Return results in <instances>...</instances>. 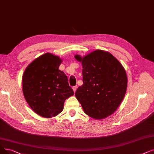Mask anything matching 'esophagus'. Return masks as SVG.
<instances>
[{
	"mask_svg": "<svg viewBox=\"0 0 154 154\" xmlns=\"http://www.w3.org/2000/svg\"><path fill=\"white\" fill-rule=\"evenodd\" d=\"M77 89V85H75V86H73V88H72V89H73V92H75V91H76Z\"/></svg>",
	"mask_w": 154,
	"mask_h": 154,
	"instance_id": "34e87169",
	"label": "esophagus"
}]
</instances>
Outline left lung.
Returning a JSON list of instances; mask_svg holds the SVG:
<instances>
[{"mask_svg":"<svg viewBox=\"0 0 154 154\" xmlns=\"http://www.w3.org/2000/svg\"><path fill=\"white\" fill-rule=\"evenodd\" d=\"M82 66L83 84L75 97L87 115L102 119L118 109L127 89L126 71L110 53L96 50L82 57L75 55Z\"/></svg>","mask_w":154,"mask_h":154,"instance_id":"8db88e82","label":"left lung"}]
</instances>
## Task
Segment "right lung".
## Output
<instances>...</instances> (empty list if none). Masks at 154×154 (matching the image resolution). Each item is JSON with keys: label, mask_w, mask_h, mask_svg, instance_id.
I'll use <instances>...</instances> for the list:
<instances>
[{"label": "right lung", "mask_w": 154, "mask_h": 154, "mask_svg": "<svg viewBox=\"0 0 154 154\" xmlns=\"http://www.w3.org/2000/svg\"><path fill=\"white\" fill-rule=\"evenodd\" d=\"M62 60L46 53L34 60L25 69L22 79L26 102L37 115L55 117L63 109L64 102L73 95L65 73L58 69Z\"/></svg>", "instance_id": "1"}]
</instances>
